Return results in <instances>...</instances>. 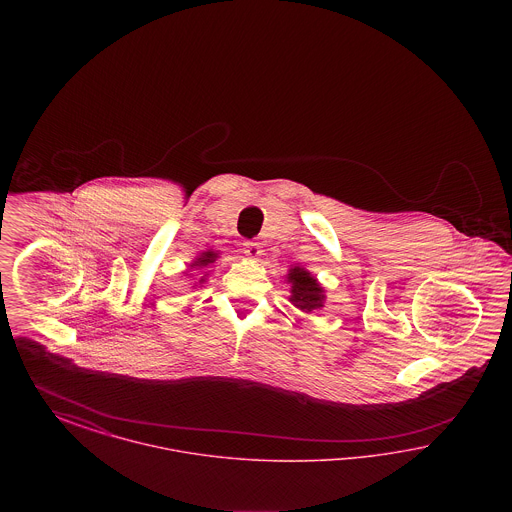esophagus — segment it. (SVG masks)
<instances>
[{
    "label": "esophagus",
    "instance_id": "obj_1",
    "mask_svg": "<svg viewBox=\"0 0 512 512\" xmlns=\"http://www.w3.org/2000/svg\"><path fill=\"white\" fill-rule=\"evenodd\" d=\"M242 249L249 259H259L263 255V247L259 242H244Z\"/></svg>",
    "mask_w": 512,
    "mask_h": 512
}]
</instances>
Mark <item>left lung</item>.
<instances>
[{"label":"left lung","instance_id":"obj_1","mask_svg":"<svg viewBox=\"0 0 512 512\" xmlns=\"http://www.w3.org/2000/svg\"><path fill=\"white\" fill-rule=\"evenodd\" d=\"M286 282L290 284V301L301 313H313L324 307L326 292L320 286L317 276H313L307 268L299 265L290 268Z\"/></svg>","mask_w":512,"mask_h":512}]
</instances>
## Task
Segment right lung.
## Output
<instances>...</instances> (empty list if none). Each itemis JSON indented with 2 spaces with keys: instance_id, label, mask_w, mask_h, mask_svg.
Here are the masks:
<instances>
[{
  "instance_id": "add662e5",
  "label": "right lung",
  "mask_w": 512,
  "mask_h": 512,
  "mask_svg": "<svg viewBox=\"0 0 512 512\" xmlns=\"http://www.w3.org/2000/svg\"><path fill=\"white\" fill-rule=\"evenodd\" d=\"M217 259H219V251H213V249H207V251H203V253H199V255L195 257L190 268L184 272V274H186V276H190V278H197V282H194V286H192V288H195V286H201V284H205V282H207V278H209L211 270H203V268L213 265Z\"/></svg>"
}]
</instances>
